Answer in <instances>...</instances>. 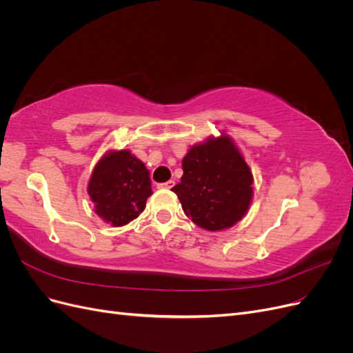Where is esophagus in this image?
<instances>
[{
    "mask_svg": "<svg viewBox=\"0 0 353 353\" xmlns=\"http://www.w3.org/2000/svg\"><path fill=\"white\" fill-rule=\"evenodd\" d=\"M175 185V181H166V183H163V184H159L157 185V188H165V190H170Z\"/></svg>",
    "mask_w": 353,
    "mask_h": 353,
    "instance_id": "esophagus-1",
    "label": "esophagus"
}]
</instances>
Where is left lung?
<instances>
[{
    "instance_id": "obj_1",
    "label": "left lung",
    "mask_w": 353,
    "mask_h": 353,
    "mask_svg": "<svg viewBox=\"0 0 353 353\" xmlns=\"http://www.w3.org/2000/svg\"><path fill=\"white\" fill-rule=\"evenodd\" d=\"M183 170L172 191L197 227L221 231L245 216L253 200V175L230 135L222 132L191 145Z\"/></svg>"
}]
</instances>
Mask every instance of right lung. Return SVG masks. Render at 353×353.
Returning a JSON list of instances; mask_svg holds the SVG:
<instances>
[{"label":"right lung","instance_id":"obj_1","mask_svg":"<svg viewBox=\"0 0 353 353\" xmlns=\"http://www.w3.org/2000/svg\"><path fill=\"white\" fill-rule=\"evenodd\" d=\"M148 175L145 165L128 148L105 152L88 183L94 212L112 227H123L138 218L153 194Z\"/></svg>","mask_w":353,"mask_h":353}]
</instances>
